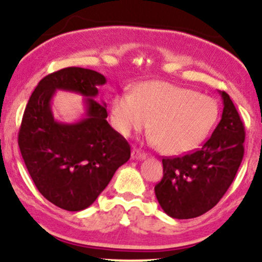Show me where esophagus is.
Segmentation results:
<instances>
[{
  "label": "esophagus",
  "instance_id": "esophagus-1",
  "mask_svg": "<svg viewBox=\"0 0 262 262\" xmlns=\"http://www.w3.org/2000/svg\"><path fill=\"white\" fill-rule=\"evenodd\" d=\"M131 158L132 159H144L146 158V153L144 152H141V150H138V149H134L131 152Z\"/></svg>",
  "mask_w": 262,
  "mask_h": 262
}]
</instances>
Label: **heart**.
Wrapping results in <instances>:
<instances>
[{
  "label": "heart",
  "instance_id": "heart-1",
  "mask_svg": "<svg viewBox=\"0 0 262 262\" xmlns=\"http://www.w3.org/2000/svg\"><path fill=\"white\" fill-rule=\"evenodd\" d=\"M220 119L213 98L167 82H144L132 93L116 94L110 105V121L122 137L149 127L152 142L162 153L181 156L210 136Z\"/></svg>",
  "mask_w": 262,
  "mask_h": 262
}]
</instances>
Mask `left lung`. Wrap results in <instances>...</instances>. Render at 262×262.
I'll return each instance as SVG.
<instances>
[{
	"mask_svg": "<svg viewBox=\"0 0 262 262\" xmlns=\"http://www.w3.org/2000/svg\"><path fill=\"white\" fill-rule=\"evenodd\" d=\"M220 124L201 149L163 158V178L155 186L159 205L168 216L189 220L213 208L234 180L244 156L245 131L226 92Z\"/></svg>",
	"mask_w": 262,
	"mask_h": 262,
	"instance_id": "8db88e82",
	"label": "left lung"
}]
</instances>
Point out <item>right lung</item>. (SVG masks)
I'll list each match as a JSON object with an SVG mask.
<instances>
[{"mask_svg": "<svg viewBox=\"0 0 262 262\" xmlns=\"http://www.w3.org/2000/svg\"><path fill=\"white\" fill-rule=\"evenodd\" d=\"M106 79L97 71L67 67L50 73L34 89L24 110L18 144L36 189L66 211H82L97 200L119 167L130 159V144L107 124L106 105L95 100ZM56 90L86 98V115L66 124L55 120Z\"/></svg>", "mask_w": 262, "mask_h": 262, "instance_id": "1", "label": "right lung"}]
</instances>
